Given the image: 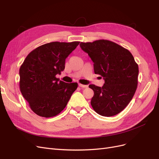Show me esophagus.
<instances>
[{"label":"esophagus","mask_w":159,"mask_h":159,"mask_svg":"<svg viewBox=\"0 0 159 159\" xmlns=\"http://www.w3.org/2000/svg\"><path fill=\"white\" fill-rule=\"evenodd\" d=\"M79 86H80V87H81V88H87L88 87V85H83V84H79Z\"/></svg>","instance_id":"34e87169"}]
</instances>
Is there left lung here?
<instances>
[{
	"label": "left lung",
	"instance_id": "1",
	"mask_svg": "<svg viewBox=\"0 0 159 159\" xmlns=\"http://www.w3.org/2000/svg\"><path fill=\"white\" fill-rule=\"evenodd\" d=\"M80 46L93 61L95 74L105 81L102 88L89 85L94 92L91 106L104 117L119 113L131 102L137 88L139 67L131 53L107 40L81 42Z\"/></svg>",
	"mask_w": 159,
	"mask_h": 159
}]
</instances>
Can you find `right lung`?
<instances>
[{"label":"right lung","instance_id":"obj_1","mask_svg":"<svg viewBox=\"0 0 159 159\" xmlns=\"http://www.w3.org/2000/svg\"><path fill=\"white\" fill-rule=\"evenodd\" d=\"M80 42L47 43L28 54L21 65L20 89L30 109L43 117L58 115L78 88L56 78L65 69V61Z\"/></svg>","mask_w":159,"mask_h":159}]
</instances>
